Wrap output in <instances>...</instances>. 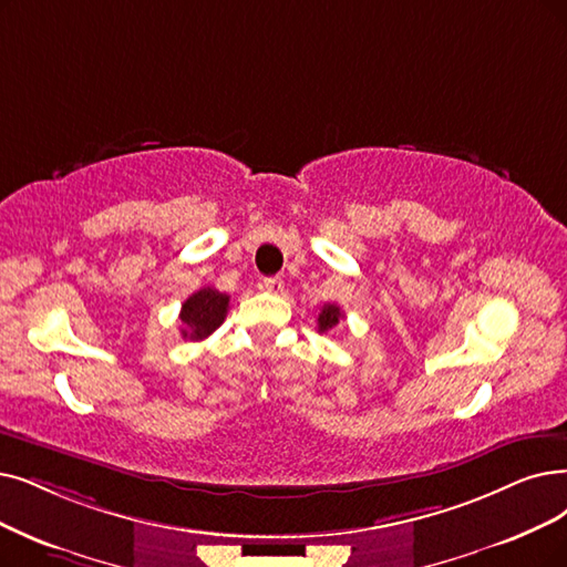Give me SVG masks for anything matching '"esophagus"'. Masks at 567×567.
Here are the masks:
<instances>
[{
  "mask_svg": "<svg viewBox=\"0 0 567 567\" xmlns=\"http://www.w3.org/2000/svg\"><path fill=\"white\" fill-rule=\"evenodd\" d=\"M260 288L267 292H275V296H281L284 292V279L281 277H267L260 281Z\"/></svg>",
  "mask_w": 567,
  "mask_h": 567,
  "instance_id": "1",
  "label": "esophagus"
}]
</instances>
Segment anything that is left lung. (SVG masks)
<instances>
[{"instance_id":"left-lung-1","label":"left lung","mask_w":567,"mask_h":567,"mask_svg":"<svg viewBox=\"0 0 567 567\" xmlns=\"http://www.w3.org/2000/svg\"><path fill=\"white\" fill-rule=\"evenodd\" d=\"M342 309H339L337 305H323V309H321V313H319V332H328V330H332L337 323H339V319H342Z\"/></svg>"}]
</instances>
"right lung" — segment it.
Masks as SVG:
<instances>
[{"mask_svg": "<svg viewBox=\"0 0 567 567\" xmlns=\"http://www.w3.org/2000/svg\"><path fill=\"white\" fill-rule=\"evenodd\" d=\"M228 307H230V298L225 296V292H218L212 286L199 288L184 305H181L178 319L184 323L181 334H184V339H193V342L209 337L225 321Z\"/></svg>", "mask_w": 567, "mask_h": 567, "instance_id": "1", "label": "right lung"}]
</instances>
